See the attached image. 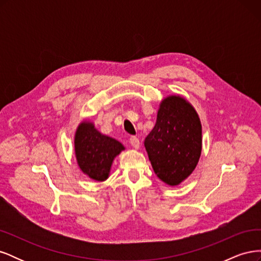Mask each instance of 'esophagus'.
<instances>
[{
	"mask_svg": "<svg viewBox=\"0 0 261 261\" xmlns=\"http://www.w3.org/2000/svg\"><path fill=\"white\" fill-rule=\"evenodd\" d=\"M129 144L132 145L133 148H135V149H139V147H140L139 139L137 137H135V136H132L129 138Z\"/></svg>",
	"mask_w": 261,
	"mask_h": 261,
	"instance_id": "34e87169",
	"label": "esophagus"
}]
</instances>
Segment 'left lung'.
Here are the masks:
<instances>
[{"mask_svg":"<svg viewBox=\"0 0 261 261\" xmlns=\"http://www.w3.org/2000/svg\"><path fill=\"white\" fill-rule=\"evenodd\" d=\"M144 144L156 176L170 186L180 184L201 154V123L194 107L183 97L164 98Z\"/></svg>","mask_w":261,"mask_h":261,"instance_id":"obj_1","label":"left lung"}]
</instances>
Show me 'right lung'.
Returning a JSON list of instances; mask_svg holds the SVG:
<instances>
[{
  "instance_id": "obj_1",
  "label": "right lung",
  "mask_w": 261,
  "mask_h": 261,
  "mask_svg": "<svg viewBox=\"0 0 261 261\" xmlns=\"http://www.w3.org/2000/svg\"><path fill=\"white\" fill-rule=\"evenodd\" d=\"M74 144L78 167L84 174L98 181L109 177L113 160L125 149L120 141L101 134L89 121L78 125Z\"/></svg>"
}]
</instances>
